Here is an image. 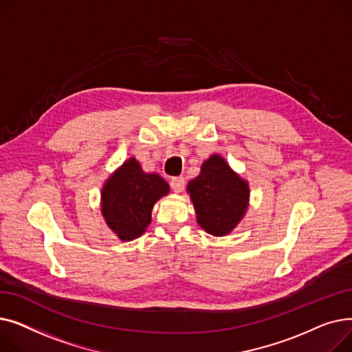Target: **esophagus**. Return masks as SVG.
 Returning a JSON list of instances; mask_svg holds the SVG:
<instances>
[{"instance_id": "obj_1", "label": "esophagus", "mask_w": 352, "mask_h": 352, "mask_svg": "<svg viewBox=\"0 0 352 352\" xmlns=\"http://www.w3.org/2000/svg\"><path fill=\"white\" fill-rule=\"evenodd\" d=\"M171 188L175 191V192H181L184 190V187H186V178H184L182 175L179 177H173L171 181Z\"/></svg>"}]
</instances>
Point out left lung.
<instances>
[{"mask_svg":"<svg viewBox=\"0 0 352 352\" xmlns=\"http://www.w3.org/2000/svg\"><path fill=\"white\" fill-rule=\"evenodd\" d=\"M187 190L198 224L217 236L231 232L248 207V184L219 155H211L202 164L199 175L188 182Z\"/></svg>","mask_w":352,"mask_h":352,"instance_id":"1","label":"left lung"}]
</instances>
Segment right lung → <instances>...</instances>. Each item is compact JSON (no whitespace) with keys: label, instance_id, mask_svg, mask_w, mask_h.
Segmentation results:
<instances>
[{"label":"right lung","instance_id":"1","mask_svg":"<svg viewBox=\"0 0 352 352\" xmlns=\"http://www.w3.org/2000/svg\"><path fill=\"white\" fill-rule=\"evenodd\" d=\"M170 187L160 175L146 174L135 158L128 160L102 188V215L121 239L140 236L151 223V210Z\"/></svg>","mask_w":352,"mask_h":352}]
</instances>
